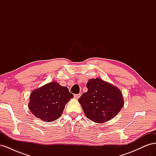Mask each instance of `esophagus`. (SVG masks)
Returning <instances> with one entry per match:
<instances>
[{
    "instance_id": "34e87169",
    "label": "esophagus",
    "mask_w": 156,
    "mask_h": 156,
    "mask_svg": "<svg viewBox=\"0 0 156 156\" xmlns=\"http://www.w3.org/2000/svg\"><path fill=\"white\" fill-rule=\"evenodd\" d=\"M80 96H81V94H75V96H74V97L76 98V99H79V98H80Z\"/></svg>"
}]
</instances>
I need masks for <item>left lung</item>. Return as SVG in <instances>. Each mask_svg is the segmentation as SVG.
<instances>
[{
	"label": "left lung",
	"instance_id": "obj_1",
	"mask_svg": "<svg viewBox=\"0 0 156 156\" xmlns=\"http://www.w3.org/2000/svg\"><path fill=\"white\" fill-rule=\"evenodd\" d=\"M88 91L79 98L84 115L96 123L112 119L124 107V101L119 88L101 79H90Z\"/></svg>",
	"mask_w": 156,
	"mask_h": 156
}]
</instances>
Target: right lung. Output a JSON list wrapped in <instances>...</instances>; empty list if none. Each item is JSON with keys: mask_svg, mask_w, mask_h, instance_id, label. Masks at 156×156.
Returning a JSON list of instances; mask_svg holds the SVG:
<instances>
[{"mask_svg": "<svg viewBox=\"0 0 156 156\" xmlns=\"http://www.w3.org/2000/svg\"><path fill=\"white\" fill-rule=\"evenodd\" d=\"M73 98L66 87L53 81L32 92L28 107L36 117L51 122L59 119L66 104Z\"/></svg>", "mask_w": 156, "mask_h": 156, "instance_id": "add662e5", "label": "right lung"}]
</instances>
